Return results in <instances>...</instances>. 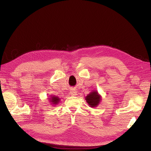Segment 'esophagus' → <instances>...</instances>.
Segmentation results:
<instances>
[{"mask_svg": "<svg viewBox=\"0 0 151 151\" xmlns=\"http://www.w3.org/2000/svg\"><path fill=\"white\" fill-rule=\"evenodd\" d=\"M70 94L72 95V96H76L77 94V92L76 91H75L74 89H72L70 91Z\"/></svg>", "mask_w": 151, "mask_h": 151, "instance_id": "obj_1", "label": "esophagus"}]
</instances>
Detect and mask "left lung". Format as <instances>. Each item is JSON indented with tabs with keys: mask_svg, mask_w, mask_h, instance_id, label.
Wrapping results in <instances>:
<instances>
[{
	"mask_svg": "<svg viewBox=\"0 0 151 151\" xmlns=\"http://www.w3.org/2000/svg\"><path fill=\"white\" fill-rule=\"evenodd\" d=\"M85 99L90 107L95 108L97 107L101 101V96L96 90H94L86 96Z\"/></svg>",
	"mask_w": 151,
	"mask_h": 151,
	"instance_id": "8db88e82",
	"label": "left lung"
}]
</instances>
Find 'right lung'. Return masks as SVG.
I'll return each mask as SVG.
<instances>
[{
  "mask_svg": "<svg viewBox=\"0 0 151 151\" xmlns=\"http://www.w3.org/2000/svg\"><path fill=\"white\" fill-rule=\"evenodd\" d=\"M49 102L51 103V104L53 105V106H55V105L58 104L59 102L60 101V99L59 98V97L56 96L54 95H51L50 96V98H48Z\"/></svg>",
  "mask_w": 151,
  "mask_h": 151,
  "instance_id": "right-lung-1",
  "label": "right lung"
}]
</instances>
